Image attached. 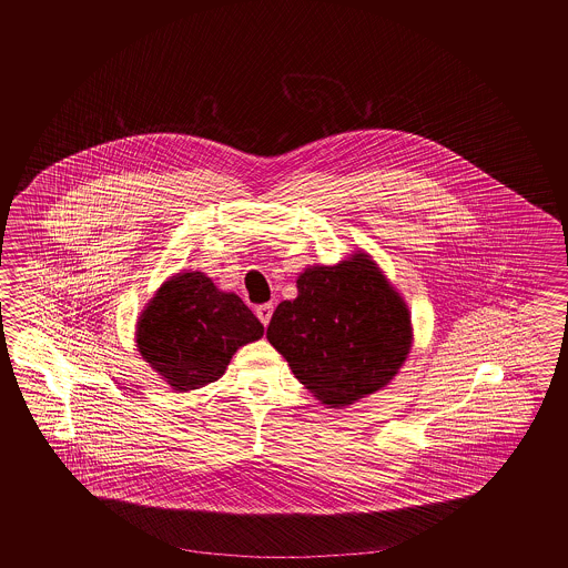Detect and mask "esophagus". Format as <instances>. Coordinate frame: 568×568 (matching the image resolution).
I'll use <instances>...</instances> for the list:
<instances>
[{
	"label": "esophagus",
	"mask_w": 568,
	"mask_h": 568,
	"mask_svg": "<svg viewBox=\"0 0 568 568\" xmlns=\"http://www.w3.org/2000/svg\"><path fill=\"white\" fill-rule=\"evenodd\" d=\"M256 316L260 318V323L266 327L271 323V316H273V304H262L256 308Z\"/></svg>",
	"instance_id": "obj_1"
}]
</instances>
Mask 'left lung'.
Returning a JSON list of instances; mask_svg holds the SVG:
<instances>
[{
	"label": "left lung",
	"instance_id": "left-lung-1",
	"mask_svg": "<svg viewBox=\"0 0 568 568\" xmlns=\"http://www.w3.org/2000/svg\"><path fill=\"white\" fill-rule=\"evenodd\" d=\"M266 337L323 404H354L387 385L410 349V314L377 264L356 254L297 278Z\"/></svg>",
	"mask_w": 568,
	"mask_h": 568
}]
</instances>
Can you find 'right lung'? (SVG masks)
I'll list each match as a JSON object with an SVG mask.
<instances>
[{
  "label": "right lung",
  "instance_id": "add662e5",
  "mask_svg": "<svg viewBox=\"0 0 568 568\" xmlns=\"http://www.w3.org/2000/svg\"><path fill=\"white\" fill-rule=\"evenodd\" d=\"M138 327L141 356L176 392L219 381L237 347L264 333L240 295L219 292L202 273L166 281Z\"/></svg>",
  "mask_w": 568,
  "mask_h": 568
}]
</instances>
